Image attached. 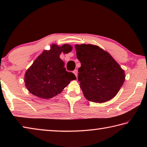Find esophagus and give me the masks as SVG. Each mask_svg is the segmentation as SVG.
Masks as SVG:
<instances>
[{
	"label": "esophagus",
	"mask_w": 147,
	"mask_h": 147,
	"mask_svg": "<svg viewBox=\"0 0 147 147\" xmlns=\"http://www.w3.org/2000/svg\"><path fill=\"white\" fill-rule=\"evenodd\" d=\"M74 74H75V76L77 77L78 76V71L77 70V69H75V70L74 71Z\"/></svg>",
	"instance_id": "1"
}]
</instances>
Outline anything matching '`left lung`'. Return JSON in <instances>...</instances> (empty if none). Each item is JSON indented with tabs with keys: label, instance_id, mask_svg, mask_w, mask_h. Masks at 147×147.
<instances>
[{
	"label": "left lung",
	"instance_id": "1",
	"mask_svg": "<svg viewBox=\"0 0 147 147\" xmlns=\"http://www.w3.org/2000/svg\"><path fill=\"white\" fill-rule=\"evenodd\" d=\"M81 62L78 81L88 100L102 103L116 95L125 81L124 70L109 53L93 45H76Z\"/></svg>",
	"mask_w": 147,
	"mask_h": 147
}]
</instances>
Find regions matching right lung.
Returning <instances> with one entry per match:
<instances>
[{"instance_id":"obj_1","label":"right lung","mask_w":147,"mask_h":147,"mask_svg":"<svg viewBox=\"0 0 147 147\" xmlns=\"http://www.w3.org/2000/svg\"><path fill=\"white\" fill-rule=\"evenodd\" d=\"M72 47L68 44L59 47L51 45L50 51H45L37 58L25 74V83L28 91L39 98H51L63 91L76 77L66 71L60 59L62 53H69Z\"/></svg>"}]
</instances>
